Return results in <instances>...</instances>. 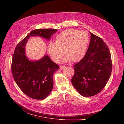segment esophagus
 Returning a JSON list of instances; mask_svg holds the SVG:
<instances>
[{
	"label": "esophagus",
	"instance_id": "34e87169",
	"mask_svg": "<svg viewBox=\"0 0 124 124\" xmlns=\"http://www.w3.org/2000/svg\"><path fill=\"white\" fill-rule=\"evenodd\" d=\"M64 68H65V66H63V65H60V70H62Z\"/></svg>",
	"mask_w": 124,
	"mask_h": 124
}]
</instances>
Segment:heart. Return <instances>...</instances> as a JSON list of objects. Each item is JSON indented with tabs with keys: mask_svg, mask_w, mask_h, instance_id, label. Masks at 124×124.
Here are the masks:
<instances>
[{
	"mask_svg": "<svg viewBox=\"0 0 124 124\" xmlns=\"http://www.w3.org/2000/svg\"><path fill=\"white\" fill-rule=\"evenodd\" d=\"M55 42H50L47 51L53 61L60 62L65 53L64 62H77L85 56L88 45L89 36L87 32L75 29L63 31L56 37Z\"/></svg>",
	"mask_w": 124,
	"mask_h": 124,
	"instance_id": "1",
	"label": "heart"
}]
</instances>
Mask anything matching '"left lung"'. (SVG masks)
Listing matches in <instances>:
<instances>
[{
    "instance_id": "8db88e82",
    "label": "left lung",
    "mask_w": 124,
    "mask_h": 124,
    "mask_svg": "<svg viewBox=\"0 0 124 124\" xmlns=\"http://www.w3.org/2000/svg\"><path fill=\"white\" fill-rule=\"evenodd\" d=\"M91 39L84 57L74 66L71 82L77 92L87 97L100 93L106 85L112 72L111 53L100 37L90 32Z\"/></svg>"
}]
</instances>
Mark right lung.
<instances>
[{"mask_svg": "<svg viewBox=\"0 0 124 124\" xmlns=\"http://www.w3.org/2000/svg\"><path fill=\"white\" fill-rule=\"evenodd\" d=\"M56 29H37L32 31L17 45L13 54L11 71L19 88L28 96L43 100L51 93L53 87V74L59 69L48 55L41 59L31 61L27 58L25 47L31 36H40L50 39Z\"/></svg>", "mask_w": 124, "mask_h": 124, "instance_id": "obj_1", "label": "right lung"}]
</instances>
